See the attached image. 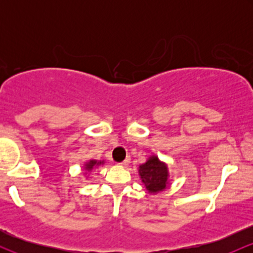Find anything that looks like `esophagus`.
<instances>
[{
  "label": "esophagus",
  "mask_w": 253,
  "mask_h": 253,
  "mask_svg": "<svg viewBox=\"0 0 253 253\" xmlns=\"http://www.w3.org/2000/svg\"><path fill=\"white\" fill-rule=\"evenodd\" d=\"M129 162H130V158H129V157H127V158L125 159L124 162H121V163H119V165H121V167H127V165L129 164Z\"/></svg>",
  "instance_id": "obj_1"
}]
</instances>
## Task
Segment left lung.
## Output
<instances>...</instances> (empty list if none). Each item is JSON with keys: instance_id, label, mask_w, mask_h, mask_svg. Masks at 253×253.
I'll return each instance as SVG.
<instances>
[{"instance_id": "obj_1", "label": "left lung", "mask_w": 253, "mask_h": 253, "mask_svg": "<svg viewBox=\"0 0 253 253\" xmlns=\"http://www.w3.org/2000/svg\"><path fill=\"white\" fill-rule=\"evenodd\" d=\"M139 175L149 193H158L167 188L168 184V167L162 163L158 157L152 156L147 162L139 167Z\"/></svg>"}]
</instances>
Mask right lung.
Here are the masks:
<instances>
[{"label":"right lung","mask_w":253,"mask_h":253,"mask_svg":"<svg viewBox=\"0 0 253 253\" xmlns=\"http://www.w3.org/2000/svg\"><path fill=\"white\" fill-rule=\"evenodd\" d=\"M100 164H103V162L90 161L89 163H86V164H85V169L88 170V171H90V170H92V169H94V167H97V165H100Z\"/></svg>","instance_id":"obj_1"}]
</instances>
